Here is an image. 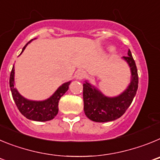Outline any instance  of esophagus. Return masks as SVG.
Masks as SVG:
<instances>
[{"mask_svg": "<svg viewBox=\"0 0 160 160\" xmlns=\"http://www.w3.org/2000/svg\"><path fill=\"white\" fill-rule=\"evenodd\" d=\"M86 77V72L83 70H78L75 73V78L77 79H82Z\"/></svg>", "mask_w": 160, "mask_h": 160, "instance_id": "34e87169", "label": "esophagus"}]
</instances>
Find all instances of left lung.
I'll list each match as a JSON object with an SVG mask.
<instances>
[{
  "label": "left lung",
  "mask_w": 160,
  "mask_h": 160,
  "mask_svg": "<svg viewBox=\"0 0 160 160\" xmlns=\"http://www.w3.org/2000/svg\"><path fill=\"white\" fill-rule=\"evenodd\" d=\"M131 67V82L122 94L115 98H107L88 82L83 84L85 114L90 120L98 122L113 121L120 118L131 106L138 90V76L131 50L123 57Z\"/></svg>",
  "instance_id": "left-lung-1"
}]
</instances>
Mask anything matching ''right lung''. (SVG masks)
<instances>
[{"mask_svg":"<svg viewBox=\"0 0 160 160\" xmlns=\"http://www.w3.org/2000/svg\"><path fill=\"white\" fill-rule=\"evenodd\" d=\"M32 40L29 41L24 46L22 52ZM70 84V82H68L62 85L58 89L57 91L47 100L42 102H36L30 101V100H28L23 98L18 92V90L14 88L13 66H12V71L10 73V78H9V87H10L11 92H12V98L16 103L20 112L28 119L39 121V122L49 121V120L53 119L57 115L58 112L59 100H60L61 97L63 96V94L67 91Z\"/></svg>","mask_w":160,"mask_h":160,"instance_id":"right-lung-1","label":"right lung"}]
</instances>
